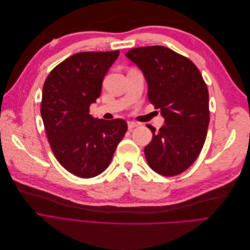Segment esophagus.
<instances>
[{"label":"esophagus","instance_id":"1","mask_svg":"<svg viewBox=\"0 0 250 250\" xmlns=\"http://www.w3.org/2000/svg\"><path fill=\"white\" fill-rule=\"evenodd\" d=\"M127 124H128V129H129V130L133 129V128H135V127H137V126L139 125L138 123H135V122H132V121H129V122H128Z\"/></svg>","mask_w":250,"mask_h":250}]
</instances>
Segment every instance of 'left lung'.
Returning <instances> with one entry per match:
<instances>
[{
    "mask_svg": "<svg viewBox=\"0 0 250 250\" xmlns=\"http://www.w3.org/2000/svg\"><path fill=\"white\" fill-rule=\"evenodd\" d=\"M126 56L142 70L148 99L165 124L144 149L149 167L163 176L185 172L198 157L209 123L208 90L190 59L162 46L131 49Z\"/></svg>",
    "mask_w": 250,
    "mask_h": 250,
    "instance_id": "obj_1",
    "label": "left lung"
}]
</instances>
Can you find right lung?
Returning <instances> with one entry per match:
<instances>
[{
	"mask_svg": "<svg viewBox=\"0 0 250 250\" xmlns=\"http://www.w3.org/2000/svg\"><path fill=\"white\" fill-rule=\"evenodd\" d=\"M119 51L81 52L63 60L44 81L41 113L48 141L62 167L81 178L105 171L127 131L122 119L98 120L89 105Z\"/></svg>",
	"mask_w": 250,
	"mask_h": 250,
	"instance_id": "obj_1",
	"label": "right lung"
}]
</instances>
